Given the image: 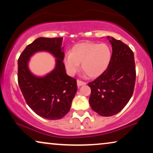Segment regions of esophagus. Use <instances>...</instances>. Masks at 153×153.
Wrapping results in <instances>:
<instances>
[{
	"mask_svg": "<svg viewBox=\"0 0 153 153\" xmlns=\"http://www.w3.org/2000/svg\"><path fill=\"white\" fill-rule=\"evenodd\" d=\"M87 83L85 82H82V81L81 80H77V85H78V87H81L82 86V85H85Z\"/></svg>",
	"mask_w": 153,
	"mask_h": 153,
	"instance_id": "34e87169",
	"label": "esophagus"
}]
</instances>
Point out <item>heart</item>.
<instances>
[{"mask_svg":"<svg viewBox=\"0 0 153 153\" xmlns=\"http://www.w3.org/2000/svg\"><path fill=\"white\" fill-rule=\"evenodd\" d=\"M111 48L105 43L82 42L75 45L71 52L64 59V64L67 72L74 75L82 69L89 78L100 76L106 70L111 60Z\"/></svg>","mask_w":153,"mask_h":153,"instance_id":"1","label":"heart"}]
</instances>
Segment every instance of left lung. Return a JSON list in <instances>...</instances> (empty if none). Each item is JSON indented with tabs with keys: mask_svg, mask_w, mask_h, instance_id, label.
<instances>
[{
	"mask_svg": "<svg viewBox=\"0 0 153 153\" xmlns=\"http://www.w3.org/2000/svg\"><path fill=\"white\" fill-rule=\"evenodd\" d=\"M111 60L105 72L89 82L91 109L109 117L120 112L131 99L136 80V67L132 50L127 45L111 36Z\"/></svg>",
	"mask_w": 153,
	"mask_h": 153,
	"instance_id": "8db88e82",
	"label": "left lung"
}]
</instances>
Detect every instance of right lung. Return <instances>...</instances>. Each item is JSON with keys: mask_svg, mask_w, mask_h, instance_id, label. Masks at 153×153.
<instances>
[{"mask_svg": "<svg viewBox=\"0 0 153 153\" xmlns=\"http://www.w3.org/2000/svg\"><path fill=\"white\" fill-rule=\"evenodd\" d=\"M62 41L63 38H38L26 46L18 59V82L26 103L37 115L51 120L68 113L78 89L76 80L66 74ZM40 51L56 58L55 68L42 76L33 74L28 66L30 57Z\"/></svg>", "mask_w": 153, "mask_h": 153, "instance_id": "1", "label": "right lung"}]
</instances>
